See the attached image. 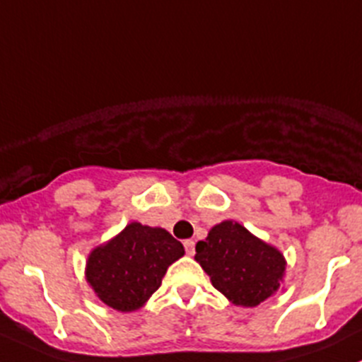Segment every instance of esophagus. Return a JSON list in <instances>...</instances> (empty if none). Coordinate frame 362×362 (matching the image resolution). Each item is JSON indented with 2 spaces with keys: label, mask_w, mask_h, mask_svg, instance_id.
I'll use <instances>...</instances> for the list:
<instances>
[{
  "label": "esophagus",
  "mask_w": 362,
  "mask_h": 362,
  "mask_svg": "<svg viewBox=\"0 0 362 362\" xmlns=\"http://www.w3.org/2000/svg\"><path fill=\"white\" fill-rule=\"evenodd\" d=\"M184 247H185V252H187V255H194V240H185Z\"/></svg>",
  "instance_id": "34e87169"
}]
</instances>
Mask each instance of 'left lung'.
Segmentation results:
<instances>
[{
    "instance_id": "left-lung-1",
    "label": "left lung",
    "mask_w": 362,
    "mask_h": 362,
    "mask_svg": "<svg viewBox=\"0 0 362 362\" xmlns=\"http://www.w3.org/2000/svg\"><path fill=\"white\" fill-rule=\"evenodd\" d=\"M196 261L211 286L238 306H257L275 294L286 261L275 247L250 235L242 224L226 221L196 243Z\"/></svg>"
}]
</instances>
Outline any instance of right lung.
I'll return each instance as SVG.
<instances>
[{"label":"right lung","instance_id":"add662e5","mask_svg":"<svg viewBox=\"0 0 362 362\" xmlns=\"http://www.w3.org/2000/svg\"><path fill=\"white\" fill-rule=\"evenodd\" d=\"M184 255V245L166 229L131 222L107 245L90 252L87 282L113 310H138L160 287L171 262Z\"/></svg>","mask_w":362,"mask_h":362}]
</instances>
